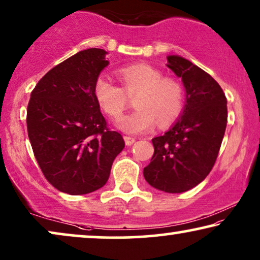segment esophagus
<instances>
[{"label":"esophagus","instance_id":"esophagus-1","mask_svg":"<svg viewBox=\"0 0 260 260\" xmlns=\"http://www.w3.org/2000/svg\"><path fill=\"white\" fill-rule=\"evenodd\" d=\"M124 141H125V144L126 145H131L133 143H135V138L134 137H130V136H124Z\"/></svg>","mask_w":260,"mask_h":260}]
</instances>
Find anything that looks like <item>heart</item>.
<instances>
[{"label": "heart", "instance_id": "heart-1", "mask_svg": "<svg viewBox=\"0 0 260 260\" xmlns=\"http://www.w3.org/2000/svg\"><path fill=\"white\" fill-rule=\"evenodd\" d=\"M123 88L104 74L97 77L93 95L97 104L112 118H119L127 105V95H136L137 110L119 119L118 127L127 134H144L154 129L156 123L168 125L183 109V87L180 81L163 77L155 67L137 63L117 71Z\"/></svg>", "mask_w": 260, "mask_h": 260}]
</instances>
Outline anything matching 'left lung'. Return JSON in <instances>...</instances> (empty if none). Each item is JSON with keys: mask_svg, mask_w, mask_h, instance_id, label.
I'll use <instances>...</instances> for the list:
<instances>
[{"mask_svg": "<svg viewBox=\"0 0 260 260\" xmlns=\"http://www.w3.org/2000/svg\"><path fill=\"white\" fill-rule=\"evenodd\" d=\"M167 66L186 88L183 111L162 136L152 138L154 155L143 170L151 187L183 193L202 182L218 157L227 124V99L220 85L200 67L180 55Z\"/></svg>", "mask_w": 260, "mask_h": 260, "instance_id": "left-lung-1", "label": "left lung"}]
</instances>
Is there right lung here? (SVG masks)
Segmentation results:
<instances>
[{
	"label": "right lung",
	"instance_id": "1",
	"mask_svg": "<svg viewBox=\"0 0 260 260\" xmlns=\"http://www.w3.org/2000/svg\"><path fill=\"white\" fill-rule=\"evenodd\" d=\"M101 48L78 52L39 80L27 108V130L41 172L56 189L83 195L108 182L122 135L108 129L93 95L109 65Z\"/></svg>",
	"mask_w": 260,
	"mask_h": 260
}]
</instances>
